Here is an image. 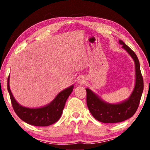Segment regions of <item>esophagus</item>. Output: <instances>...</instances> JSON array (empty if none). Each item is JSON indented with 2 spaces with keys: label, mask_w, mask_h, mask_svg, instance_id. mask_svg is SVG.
Listing matches in <instances>:
<instances>
[{
  "label": "esophagus",
  "mask_w": 150,
  "mask_h": 150,
  "mask_svg": "<svg viewBox=\"0 0 150 150\" xmlns=\"http://www.w3.org/2000/svg\"><path fill=\"white\" fill-rule=\"evenodd\" d=\"M78 83H79V84H81V85L84 84V83H85V79H83V78H81V79H79L78 80Z\"/></svg>",
  "instance_id": "obj_1"
}]
</instances>
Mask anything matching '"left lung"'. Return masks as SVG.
I'll list each match as a JSON object with an SVG mask.
<instances>
[{"label":"left lung","mask_w":150,"mask_h":150,"mask_svg":"<svg viewBox=\"0 0 150 150\" xmlns=\"http://www.w3.org/2000/svg\"><path fill=\"white\" fill-rule=\"evenodd\" d=\"M122 47L131 55L135 62L136 84L130 98L123 103L111 105L104 102L93 91L86 88L87 104L88 110L93 117L103 123L120 122L131 118L138 108L144 90V81L139 67L138 58L128 45L120 40Z\"/></svg>","instance_id":"8db88e82"}]
</instances>
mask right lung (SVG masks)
I'll use <instances>...</instances> for the list:
<instances>
[{
	"instance_id": "obj_1",
	"label": "right lung",
	"mask_w": 150,
	"mask_h": 150,
	"mask_svg": "<svg viewBox=\"0 0 150 150\" xmlns=\"http://www.w3.org/2000/svg\"><path fill=\"white\" fill-rule=\"evenodd\" d=\"M7 88L12 107L21 120L33 126H47L56 122L60 118L66 100L73 91V86L59 93L55 99L48 105L39 108L24 107L16 102L10 89L9 76L7 81Z\"/></svg>"
}]
</instances>
